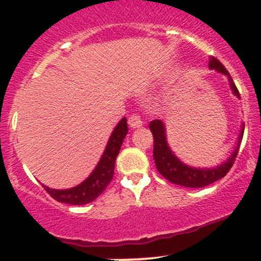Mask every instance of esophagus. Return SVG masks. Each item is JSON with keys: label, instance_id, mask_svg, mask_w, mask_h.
Returning <instances> with one entry per match:
<instances>
[{"label": "esophagus", "instance_id": "34e87169", "mask_svg": "<svg viewBox=\"0 0 261 261\" xmlns=\"http://www.w3.org/2000/svg\"><path fill=\"white\" fill-rule=\"evenodd\" d=\"M128 126L131 128H139L142 126V120L140 119V116L137 115V114H134V115H131L130 118H128Z\"/></svg>", "mask_w": 261, "mask_h": 261}]
</instances>
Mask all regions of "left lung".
Wrapping results in <instances>:
<instances>
[{
    "label": "left lung",
    "instance_id": "8db88e82",
    "mask_svg": "<svg viewBox=\"0 0 261 261\" xmlns=\"http://www.w3.org/2000/svg\"><path fill=\"white\" fill-rule=\"evenodd\" d=\"M208 68L226 74L228 77L229 87L232 89L233 94L236 97L241 98L229 72L216 58L210 59ZM149 130L152 131V135H153V158L158 172L173 184L187 188H202L217 181L218 179L223 178L229 172V169L232 168L237 154H238L242 139H243L244 124H242V130L238 136L234 151L230 153L227 161L218 164L217 167H214V168H195V167H190L188 164L182 163L174 154V152L170 149L168 142H167L166 125L160 119H155V120L149 122Z\"/></svg>",
    "mask_w": 261,
    "mask_h": 261
}]
</instances>
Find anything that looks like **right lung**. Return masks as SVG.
<instances>
[{"label":"right lung","mask_w":261,"mask_h":261,"mask_svg":"<svg viewBox=\"0 0 261 261\" xmlns=\"http://www.w3.org/2000/svg\"><path fill=\"white\" fill-rule=\"evenodd\" d=\"M126 135V118H122L110 135L99 162L85 181H82L77 187L64 189V190L51 189L43 184L45 190L59 202L70 203V205H86V203L92 202L106 190L109 182L112 181L116 157L120 152L122 141Z\"/></svg>","instance_id":"right-lung-1"}]
</instances>
